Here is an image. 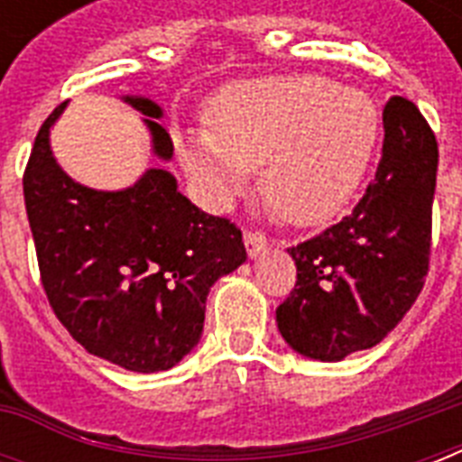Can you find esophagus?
<instances>
[{"mask_svg":"<svg viewBox=\"0 0 462 462\" xmlns=\"http://www.w3.org/2000/svg\"><path fill=\"white\" fill-rule=\"evenodd\" d=\"M245 246H246V254L252 256V259H256V256H261V254L266 252V237L261 235V232L256 230H246L245 232Z\"/></svg>","mask_w":462,"mask_h":462,"instance_id":"esophagus-1","label":"esophagus"}]
</instances>
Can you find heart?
Listing matches in <instances>:
<instances>
[{
	"label": "heart",
	"instance_id": "heart-1",
	"mask_svg": "<svg viewBox=\"0 0 462 462\" xmlns=\"http://www.w3.org/2000/svg\"><path fill=\"white\" fill-rule=\"evenodd\" d=\"M181 167L223 206L261 165V194L292 225H319L355 194L379 139V110L359 88L316 74L225 86L206 129L172 132Z\"/></svg>",
	"mask_w": 462,
	"mask_h": 462
}]
</instances>
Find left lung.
Here are the masks:
<instances>
[{
    "label": "left lung",
    "mask_w": 462,
    "mask_h": 462,
    "mask_svg": "<svg viewBox=\"0 0 462 462\" xmlns=\"http://www.w3.org/2000/svg\"><path fill=\"white\" fill-rule=\"evenodd\" d=\"M437 165L427 119L415 103L393 96L383 107L379 170L355 210L288 249L297 282L275 321L292 350L340 362L402 321L430 271Z\"/></svg>",
    "instance_id": "1"
}]
</instances>
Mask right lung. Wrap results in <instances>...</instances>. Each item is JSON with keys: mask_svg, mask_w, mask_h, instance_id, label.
I'll use <instances>...</instances> for the list:
<instances>
[{"mask_svg": "<svg viewBox=\"0 0 462 462\" xmlns=\"http://www.w3.org/2000/svg\"><path fill=\"white\" fill-rule=\"evenodd\" d=\"M125 103L146 117L153 153L172 158V139L155 122L160 105L139 96ZM64 107L40 126L23 174L50 307L90 355L129 372H167L201 340L213 282L246 261L242 232L196 208L160 167L122 191L71 180L50 148V126Z\"/></svg>", "mask_w": 462, "mask_h": 462, "instance_id": "obj_1", "label": "right lung"}]
</instances>
